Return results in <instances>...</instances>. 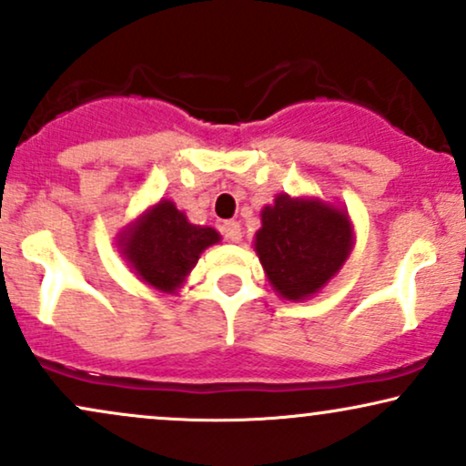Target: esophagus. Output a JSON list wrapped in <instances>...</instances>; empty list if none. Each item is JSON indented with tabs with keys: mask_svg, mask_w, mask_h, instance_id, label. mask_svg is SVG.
<instances>
[{
	"mask_svg": "<svg viewBox=\"0 0 466 466\" xmlns=\"http://www.w3.org/2000/svg\"><path fill=\"white\" fill-rule=\"evenodd\" d=\"M223 237H226L229 243H238L243 238V229H240L238 221H226L223 223Z\"/></svg>",
	"mask_w": 466,
	"mask_h": 466,
	"instance_id": "obj_1",
	"label": "esophagus"
}]
</instances>
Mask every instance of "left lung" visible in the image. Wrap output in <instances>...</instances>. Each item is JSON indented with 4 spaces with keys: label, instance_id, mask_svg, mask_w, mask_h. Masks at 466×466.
I'll list each match as a JSON object with an SVG mask.
<instances>
[{
    "label": "left lung",
    "instance_id": "8db88e82",
    "mask_svg": "<svg viewBox=\"0 0 466 466\" xmlns=\"http://www.w3.org/2000/svg\"><path fill=\"white\" fill-rule=\"evenodd\" d=\"M256 254L268 282L284 299L301 301L339 273L354 245L345 210L317 198L278 195L260 212Z\"/></svg>",
    "mask_w": 466,
    "mask_h": 466
}]
</instances>
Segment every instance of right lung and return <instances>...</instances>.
Returning <instances> with one entry per match:
<instances>
[{"mask_svg": "<svg viewBox=\"0 0 466 466\" xmlns=\"http://www.w3.org/2000/svg\"><path fill=\"white\" fill-rule=\"evenodd\" d=\"M221 240L217 229L193 226L169 199L143 212L119 237V249L138 278L160 293H176L199 254Z\"/></svg>", "mask_w": 466, "mask_h": 466, "instance_id": "obj_1", "label": "right lung"}]
</instances>
